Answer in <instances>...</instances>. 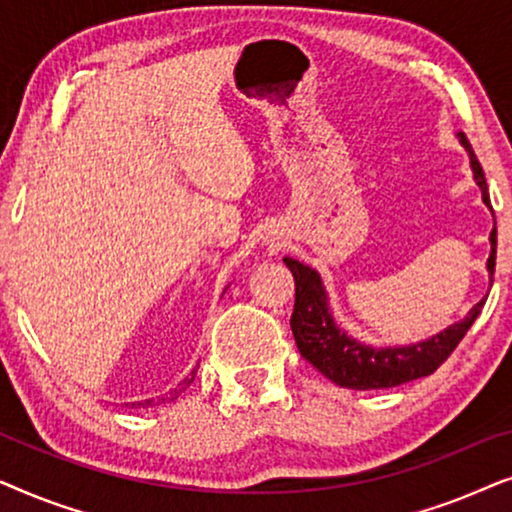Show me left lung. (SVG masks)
I'll return each mask as SVG.
<instances>
[{
    "mask_svg": "<svg viewBox=\"0 0 512 512\" xmlns=\"http://www.w3.org/2000/svg\"><path fill=\"white\" fill-rule=\"evenodd\" d=\"M459 142L468 151V158H471L473 179L482 191V202L492 209L485 172H482V165L475 158L464 132H459ZM489 242H492V254L487 258V270L489 284H492L496 265V223L492 233H489ZM284 263L293 272V279H296V305H293L291 314V331L300 354L321 375H326L328 380L347 389H389L417 380V377L431 375L457 349L461 338L473 326V321L478 319L482 305L487 300L482 298L478 305H473V310L464 319L447 326L445 331L436 333L429 340L403 347H370L352 338V335H347V331H342L335 324L331 307H328L324 282H321L317 270L293 261V258H284Z\"/></svg>",
    "mask_w": 512,
    "mask_h": 512,
    "instance_id": "obj_1",
    "label": "left lung"
}]
</instances>
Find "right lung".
<instances>
[{"mask_svg": "<svg viewBox=\"0 0 512 512\" xmlns=\"http://www.w3.org/2000/svg\"><path fill=\"white\" fill-rule=\"evenodd\" d=\"M195 373H198V370H193L191 377H186V380H184V387H188V384H191V382L195 380ZM184 387H181V389H174V391H172V398H174V396H179L181 391H184ZM163 401H165V398H163ZM151 403H153V401H144V403H137V405H151ZM132 405H135V403H132Z\"/></svg>", "mask_w": 512, "mask_h": 512, "instance_id": "obj_1", "label": "right lung"}]
</instances>
